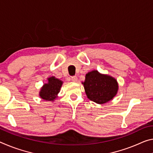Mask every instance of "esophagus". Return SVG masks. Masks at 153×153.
Here are the masks:
<instances>
[{"label":"esophagus","mask_w":153,"mask_h":153,"mask_svg":"<svg viewBox=\"0 0 153 153\" xmlns=\"http://www.w3.org/2000/svg\"><path fill=\"white\" fill-rule=\"evenodd\" d=\"M71 80L73 81V82H77V76H72L71 77Z\"/></svg>","instance_id":"1"}]
</instances>
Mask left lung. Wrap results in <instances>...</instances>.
I'll return each instance as SVG.
<instances>
[{
    "label": "left lung",
    "mask_w": 153,
    "mask_h": 153,
    "mask_svg": "<svg viewBox=\"0 0 153 153\" xmlns=\"http://www.w3.org/2000/svg\"><path fill=\"white\" fill-rule=\"evenodd\" d=\"M84 84L86 94L90 100L103 104L112 99L117 93L118 83L112 77L92 71L86 75Z\"/></svg>",
    "instance_id": "1"
}]
</instances>
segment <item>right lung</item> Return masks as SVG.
Masks as SVG:
<instances>
[{
    "mask_svg": "<svg viewBox=\"0 0 153 153\" xmlns=\"http://www.w3.org/2000/svg\"><path fill=\"white\" fill-rule=\"evenodd\" d=\"M62 82L60 79L51 77L48 78V84H45L42 88L39 96L46 101H53L60 92Z\"/></svg>",
    "mask_w": 153,
    "mask_h": 153,
    "instance_id": "1",
    "label": "right lung"
}]
</instances>
